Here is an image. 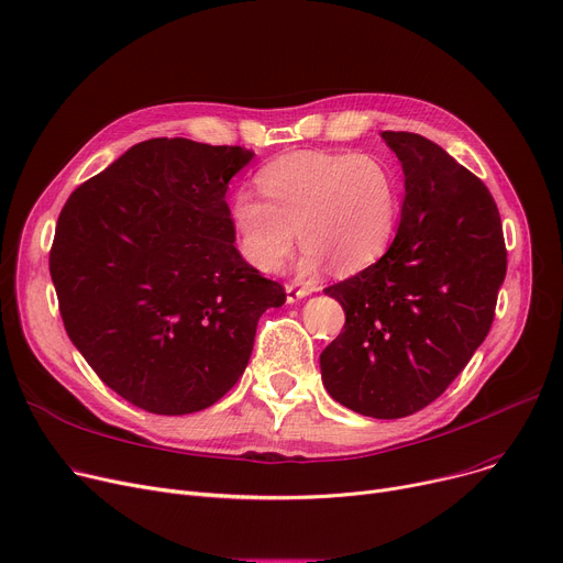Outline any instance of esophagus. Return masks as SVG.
Here are the masks:
<instances>
[{
	"instance_id": "obj_1",
	"label": "esophagus",
	"mask_w": 563,
	"mask_h": 563,
	"mask_svg": "<svg viewBox=\"0 0 563 563\" xmlns=\"http://www.w3.org/2000/svg\"><path fill=\"white\" fill-rule=\"evenodd\" d=\"M312 291H314V287H299V285H294V283L285 285L287 303H297V301H301L303 297H308V294H312Z\"/></svg>"
}]
</instances>
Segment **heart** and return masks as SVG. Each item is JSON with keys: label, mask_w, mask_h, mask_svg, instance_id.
Wrapping results in <instances>:
<instances>
[{"label": "heart", "mask_w": 563, "mask_h": 563, "mask_svg": "<svg viewBox=\"0 0 563 563\" xmlns=\"http://www.w3.org/2000/svg\"><path fill=\"white\" fill-rule=\"evenodd\" d=\"M257 187L264 199L242 189L230 200L236 246L257 272H278L297 232L303 274L327 260L338 272L361 269L393 240L399 187L393 168L374 155H280L257 170Z\"/></svg>", "instance_id": "b5f03b06"}]
</instances>
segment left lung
<instances>
[{"instance_id":"8db88e82","label":"left lung","mask_w":563,"mask_h":563,"mask_svg":"<svg viewBox=\"0 0 563 563\" xmlns=\"http://www.w3.org/2000/svg\"><path fill=\"white\" fill-rule=\"evenodd\" d=\"M380 136L404 168L401 223L378 262L323 289L346 321L319 367L335 401L395 420L445 393L486 340L507 249L477 175L420 134Z\"/></svg>"}]
</instances>
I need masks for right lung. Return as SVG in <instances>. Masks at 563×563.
Listing matches in <instances>:
<instances>
[{
	"label": "right lung",
	"mask_w": 563,
	"mask_h": 563,
	"mask_svg": "<svg viewBox=\"0 0 563 563\" xmlns=\"http://www.w3.org/2000/svg\"><path fill=\"white\" fill-rule=\"evenodd\" d=\"M240 145L151 139L77 187L49 274L73 344L102 383L157 416L217 404L244 374L257 319L285 303L234 249Z\"/></svg>",
	"instance_id": "1"
}]
</instances>
